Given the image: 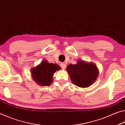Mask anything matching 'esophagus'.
Returning <instances> with one entry per match:
<instances>
[{
    "label": "esophagus",
    "instance_id": "obj_1",
    "mask_svg": "<svg viewBox=\"0 0 125 125\" xmlns=\"http://www.w3.org/2000/svg\"><path fill=\"white\" fill-rule=\"evenodd\" d=\"M60 66L62 69H65L66 67V64H65V63H61L60 65Z\"/></svg>",
    "mask_w": 125,
    "mask_h": 125
}]
</instances>
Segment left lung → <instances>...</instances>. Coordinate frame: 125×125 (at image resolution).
<instances>
[{"instance_id": "1", "label": "left lung", "mask_w": 125, "mask_h": 125, "mask_svg": "<svg viewBox=\"0 0 125 125\" xmlns=\"http://www.w3.org/2000/svg\"><path fill=\"white\" fill-rule=\"evenodd\" d=\"M66 70L72 83L81 87L91 86L99 75V70L95 64L83 60H78L76 64L67 65Z\"/></svg>"}]
</instances>
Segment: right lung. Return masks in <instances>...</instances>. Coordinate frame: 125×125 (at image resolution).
Masks as SVG:
<instances>
[{
	"label": "right lung",
	"mask_w": 125,
	"mask_h": 125,
	"mask_svg": "<svg viewBox=\"0 0 125 125\" xmlns=\"http://www.w3.org/2000/svg\"><path fill=\"white\" fill-rule=\"evenodd\" d=\"M60 69L61 67L58 65L49 63L45 60L37 66L31 69L32 78L40 86H49L52 83L54 73Z\"/></svg>",
	"instance_id": "right-lung-1"
}]
</instances>
